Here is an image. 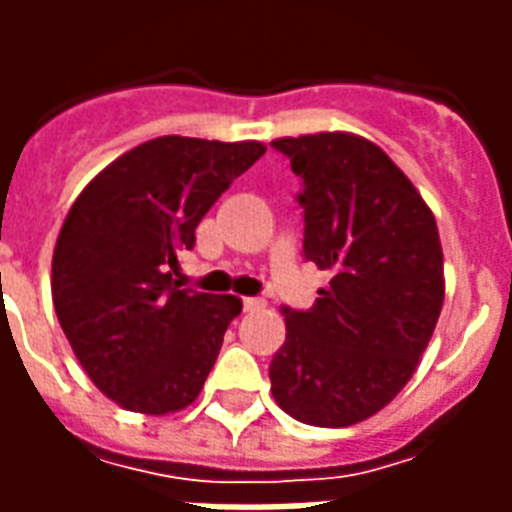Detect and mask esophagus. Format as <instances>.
<instances>
[{
	"instance_id": "esophagus-1",
	"label": "esophagus",
	"mask_w": 512,
	"mask_h": 512,
	"mask_svg": "<svg viewBox=\"0 0 512 512\" xmlns=\"http://www.w3.org/2000/svg\"><path fill=\"white\" fill-rule=\"evenodd\" d=\"M260 307H266V299H263V296H246L244 299L246 312H255V310H260Z\"/></svg>"
}]
</instances>
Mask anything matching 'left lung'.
Listing matches in <instances>:
<instances>
[{
	"label": "left lung",
	"instance_id": "1",
	"mask_svg": "<svg viewBox=\"0 0 512 512\" xmlns=\"http://www.w3.org/2000/svg\"><path fill=\"white\" fill-rule=\"evenodd\" d=\"M301 178V255L332 271L310 310L282 304L268 378L279 408L318 428L373 417L406 386L439 321L436 219L381 147L354 134L277 139Z\"/></svg>",
	"mask_w": 512,
	"mask_h": 512
}]
</instances>
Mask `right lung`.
<instances>
[{"instance_id": "add662e5", "label": "right lung", "mask_w": 512, "mask_h": 512, "mask_svg": "<svg viewBox=\"0 0 512 512\" xmlns=\"http://www.w3.org/2000/svg\"><path fill=\"white\" fill-rule=\"evenodd\" d=\"M266 153L260 142L158 136L79 194L51 260V296L93 384L128 411L169 414L200 395L241 312L172 271L202 216Z\"/></svg>"}]
</instances>
